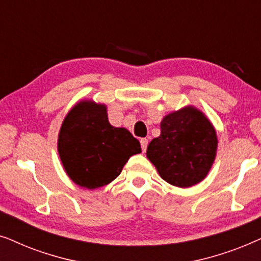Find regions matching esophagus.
I'll return each mask as SVG.
<instances>
[{
	"instance_id": "esophagus-1",
	"label": "esophagus",
	"mask_w": 261,
	"mask_h": 261,
	"mask_svg": "<svg viewBox=\"0 0 261 261\" xmlns=\"http://www.w3.org/2000/svg\"><path fill=\"white\" fill-rule=\"evenodd\" d=\"M140 144H141V149L145 152L146 148H147V145H148V139L142 138L140 140Z\"/></svg>"
}]
</instances>
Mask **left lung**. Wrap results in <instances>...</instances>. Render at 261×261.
<instances>
[{"instance_id":"1","label":"left lung","mask_w":261,"mask_h":261,"mask_svg":"<svg viewBox=\"0 0 261 261\" xmlns=\"http://www.w3.org/2000/svg\"><path fill=\"white\" fill-rule=\"evenodd\" d=\"M162 134L149 142L146 155L160 177L189 188L204 179L216 154V132L197 109L184 108L164 117Z\"/></svg>"}]
</instances>
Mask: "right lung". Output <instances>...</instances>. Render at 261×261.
Returning <instances> with one entry per match:
<instances>
[{"label": "right lung", "instance_id": "add662e5", "mask_svg": "<svg viewBox=\"0 0 261 261\" xmlns=\"http://www.w3.org/2000/svg\"><path fill=\"white\" fill-rule=\"evenodd\" d=\"M58 152L74 183L96 189L115 179L141 147L126 128L109 123L105 106L87 101L78 103L66 115L60 128Z\"/></svg>", "mask_w": 261, "mask_h": 261}]
</instances>
